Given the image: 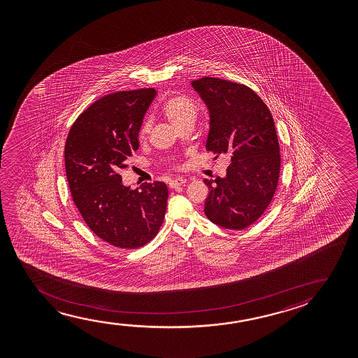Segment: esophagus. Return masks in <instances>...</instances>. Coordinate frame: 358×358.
<instances>
[{
	"instance_id": "34e87169",
	"label": "esophagus",
	"mask_w": 358,
	"mask_h": 358,
	"mask_svg": "<svg viewBox=\"0 0 358 358\" xmlns=\"http://www.w3.org/2000/svg\"><path fill=\"white\" fill-rule=\"evenodd\" d=\"M185 183H187L186 178H183V177H176V178H173V180L169 182V187H170V188H176V187L178 186H183Z\"/></svg>"
}]
</instances>
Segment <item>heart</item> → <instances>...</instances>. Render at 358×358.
Wrapping results in <instances>:
<instances>
[{"label": "heart", "mask_w": 358, "mask_h": 358, "mask_svg": "<svg viewBox=\"0 0 358 358\" xmlns=\"http://www.w3.org/2000/svg\"><path fill=\"white\" fill-rule=\"evenodd\" d=\"M162 113L170 122L176 127L182 128L186 124L193 123L196 117V105L189 96L186 95H173L162 105ZM150 131V121H144L139 129V137L144 138Z\"/></svg>", "instance_id": "b5f03b06"}]
</instances>
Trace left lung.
Returning a JSON list of instances; mask_svg holds the SVG:
<instances>
[{
	"mask_svg": "<svg viewBox=\"0 0 358 358\" xmlns=\"http://www.w3.org/2000/svg\"><path fill=\"white\" fill-rule=\"evenodd\" d=\"M210 115L206 148L231 157L226 177L204 180L209 194L206 217L242 230L258 220L274 196L280 175V148L274 120L264 101L245 84L203 77L192 82Z\"/></svg>",
	"mask_w": 358,
	"mask_h": 358,
	"instance_id": "1",
	"label": "left lung"
}]
</instances>
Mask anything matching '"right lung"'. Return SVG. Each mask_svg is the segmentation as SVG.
Listing matches in <instances>:
<instances>
[{"label": "right lung", "mask_w": 358, "mask_h": 358, "mask_svg": "<svg viewBox=\"0 0 358 358\" xmlns=\"http://www.w3.org/2000/svg\"><path fill=\"white\" fill-rule=\"evenodd\" d=\"M157 90L108 94L79 115L64 145L71 194L95 235L118 248H139L157 235L169 191L164 182L122 185L120 172L139 147L138 133Z\"/></svg>", "instance_id": "obj_1"}]
</instances>
